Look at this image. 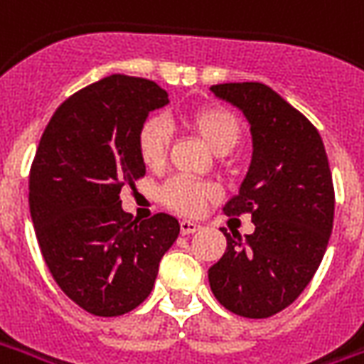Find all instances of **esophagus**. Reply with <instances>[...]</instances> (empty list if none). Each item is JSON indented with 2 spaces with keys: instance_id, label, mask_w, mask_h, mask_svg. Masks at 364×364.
<instances>
[{
  "instance_id": "34e87169",
  "label": "esophagus",
  "mask_w": 364,
  "mask_h": 364,
  "mask_svg": "<svg viewBox=\"0 0 364 364\" xmlns=\"http://www.w3.org/2000/svg\"><path fill=\"white\" fill-rule=\"evenodd\" d=\"M179 225H181L183 235H191V233H196L198 230H203V225H200V223L191 222V220H183Z\"/></svg>"
}]
</instances>
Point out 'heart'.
<instances>
[{
  "label": "heart",
  "instance_id": "heart-1",
  "mask_svg": "<svg viewBox=\"0 0 364 364\" xmlns=\"http://www.w3.org/2000/svg\"><path fill=\"white\" fill-rule=\"evenodd\" d=\"M185 123L195 131L214 154H228L241 141V123L223 106H203L193 109ZM169 146V131L158 117H150L136 134V152L148 169H160L166 164ZM161 203L181 216H198L208 204L216 203L220 191L208 181L189 177L169 179L160 193Z\"/></svg>",
  "mask_w": 364,
  "mask_h": 364
}]
</instances>
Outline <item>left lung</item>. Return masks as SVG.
<instances>
[{"mask_svg": "<svg viewBox=\"0 0 364 364\" xmlns=\"http://www.w3.org/2000/svg\"><path fill=\"white\" fill-rule=\"evenodd\" d=\"M218 98L245 114L252 161L228 216L250 214L255 233L228 239L208 270L212 293L245 318H268L303 293L318 270L333 223L332 171L318 131L299 109L262 82L212 86Z\"/></svg>", "mask_w": 364, "mask_h": 364, "instance_id": "obj_1", "label": "left lung"}]
</instances>
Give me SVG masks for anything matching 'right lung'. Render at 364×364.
Returning <instances> with one entry per match:
<instances>
[{
  "instance_id": "add662e5",
  "label": "right lung",
  "mask_w": 364,
  "mask_h": 364,
  "mask_svg": "<svg viewBox=\"0 0 364 364\" xmlns=\"http://www.w3.org/2000/svg\"><path fill=\"white\" fill-rule=\"evenodd\" d=\"M168 102L154 80L106 77L55 109L32 160L28 204L46 266L61 291L96 316L141 305L179 235L173 216L136 222L119 200L146 171L139 129Z\"/></svg>"
}]
</instances>
